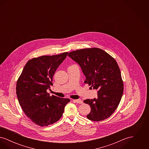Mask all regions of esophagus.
<instances>
[{"label":"esophagus","instance_id":"esophagus-1","mask_svg":"<svg viewBox=\"0 0 149 149\" xmlns=\"http://www.w3.org/2000/svg\"><path fill=\"white\" fill-rule=\"evenodd\" d=\"M74 102H75V103H79V104H82L83 103V100H81V99H75V100H72Z\"/></svg>","mask_w":149,"mask_h":149}]
</instances>
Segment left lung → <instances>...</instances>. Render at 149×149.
<instances>
[{"label":"left lung","instance_id":"8db88e82","mask_svg":"<svg viewBox=\"0 0 149 149\" xmlns=\"http://www.w3.org/2000/svg\"><path fill=\"white\" fill-rule=\"evenodd\" d=\"M68 56L80 66L85 84L98 91L97 99L84 100L91 107L86 117L93 121L109 117L118 106L123 92L120 69L115 59L96 47L73 51Z\"/></svg>","mask_w":149,"mask_h":149}]
</instances>
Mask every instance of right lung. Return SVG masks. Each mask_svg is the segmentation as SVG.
I'll return each mask as SVG.
<instances>
[{"label":"right lung","mask_w":149,"mask_h":149,"mask_svg":"<svg viewBox=\"0 0 149 149\" xmlns=\"http://www.w3.org/2000/svg\"><path fill=\"white\" fill-rule=\"evenodd\" d=\"M68 52L44 55L29 60L16 85V94L24 113L36 125L43 127L57 122L70 102L52 95L47 90L52 85L53 76Z\"/></svg>","instance_id":"right-lung-1"}]
</instances>
